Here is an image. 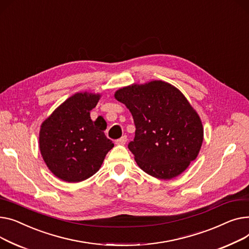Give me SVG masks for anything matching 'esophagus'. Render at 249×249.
I'll return each mask as SVG.
<instances>
[{"mask_svg": "<svg viewBox=\"0 0 249 249\" xmlns=\"http://www.w3.org/2000/svg\"><path fill=\"white\" fill-rule=\"evenodd\" d=\"M126 140H127V139H126V136H123L121 139H119L118 141L115 142V143H116V144H121V145H123V144H124V143L126 142Z\"/></svg>", "mask_w": 249, "mask_h": 249, "instance_id": "obj_1", "label": "esophagus"}]
</instances>
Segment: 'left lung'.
I'll return each mask as SVG.
<instances>
[{
  "label": "left lung",
  "mask_w": 249,
  "mask_h": 249,
  "mask_svg": "<svg viewBox=\"0 0 249 249\" xmlns=\"http://www.w3.org/2000/svg\"><path fill=\"white\" fill-rule=\"evenodd\" d=\"M114 97L133 115L135 139L127 147L143 172L170 180L197 158L203 125L198 113L176 87L154 80L124 87Z\"/></svg>",
  "instance_id": "8db88e82"
}]
</instances>
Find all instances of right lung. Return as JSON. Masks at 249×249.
<instances>
[{
    "label": "right lung",
    "instance_id": "right-lung-1",
    "mask_svg": "<svg viewBox=\"0 0 249 249\" xmlns=\"http://www.w3.org/2000/svg\"><path fill=\"white\" fill-rule=\"evenodd\" d=\"M99 94L75 93L43 122L39 148L49 170L68 183L89 179L102 165L112 142L107 138V123L93 122L90 110Z\"/></svg>",
    "mask_w": 249,
    "mask_h": 249
}]
</instances>
